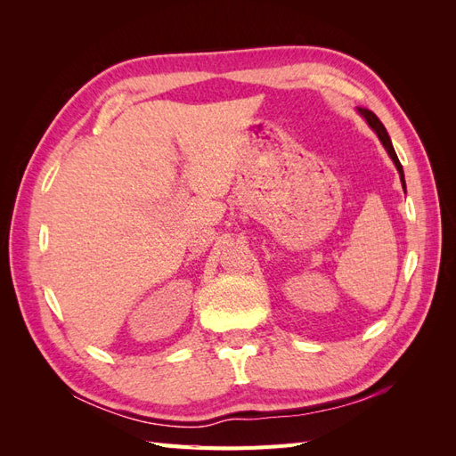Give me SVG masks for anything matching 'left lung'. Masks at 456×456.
I'll use <instances>...</instances> for the list:
<instances>
[{
	"label": "left lung",
	"instance_id": "left-lung-1",
	"mask_svg": "<svg viewBox=\"0 0 456 456\" xmlns=\"http://www.w3.org/2000/svg\"><path fill=\"white\" fill-rule=\"evenodd\" d=\"M360 114L365 118V121L369 123L370 129L377 133V136H379V139H380L382 146L386 148V151H388V156L392 158L394 165H395V167H397L399 178H402V184H403V190H405V176H403V167H402V163H399V159H397V156H395V150H394V146H392V141H390L388 133H386V129H384V126H382V123H380V119H379L375 114H372L370 110L360 108Z\"/></svg>",
	"mask_w": 456,
	"mask_h": 456
}]
</instances>
